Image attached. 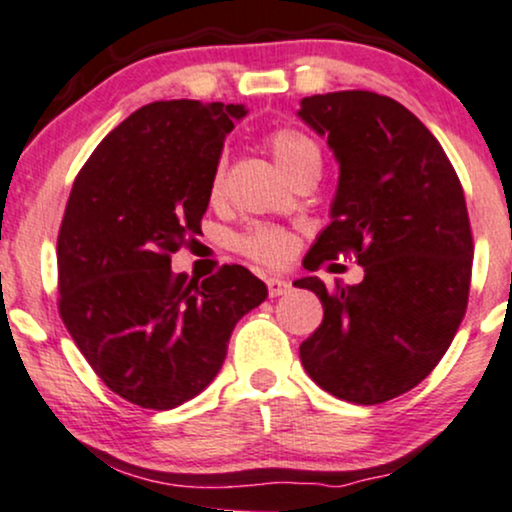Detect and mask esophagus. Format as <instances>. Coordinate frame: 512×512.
Here are the masks:
<instances>
[{
	"label": "esophagus",
	"instance_id": "obj_1",
	"mask_svg": "<svg viewBox=\"0 0 512 512\" xmlns=\"http://www.w3.org/2000/svg\"><path fill=\"white\" fill-rule=\"evenodd\" d=\"M268 294L270 297H282V294H287L292 290V285L287 280L282 278H268Z\"/></svg>",
	"mask_w": 512,
	"mask_h": 512
}]
</instances>
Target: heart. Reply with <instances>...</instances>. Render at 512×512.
Wrapping results in <instances>:
<instances>
[{"mask_svg":"<svg viewBox=\"0 0 512 512\" xmlns=\"http://www.w3.org/2000/svg\"><path fill=\"white\" fill-rule=\"evenodd\" d=\"M266 146L273 153L275 162L280 170L290 177L299 170V167L309 165V162H321V153L318 146L302 131L282 126V129H273L266 136ZM220 194V172L213 174L210 179V196ZM237 249L254 261L261 263H280L282 258L290 254V237L278 227L256 225L249 227L244 234L237 237Z\"/></svg>","mask_w":512,"mask_h":512,"instance_id":"heart-1","label":"heart"}]
</instances>
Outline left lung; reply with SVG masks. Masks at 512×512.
Returning a JSON list of instances; mask_svg holds the SVG:
<instances>
[{"label": "left lung", "instance_id": "left-lung-1", "mask_svg": "<svg viewBox=\"0 0 512 512\" xmlns=\"http://www.w3.org/2000/svg\"><path fill=\"white\" fill-rule=\"evenodd\" d=\"M297 117L328 138L340 167L330 225L304 268L350 249L364 268L359 285L335 290L316 275L294 282L323 304L299 357L330 395L378 405L434 371L465 316L474 254L465 194L436 136L393 98L311 95Z\"/></svg>", "mask_w": 512, "mask_h": 512}]
</instances>
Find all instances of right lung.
Returning <instances> with one entry per match:
<instances>
[{"instance_id": "add662e5", "label": "right lung", "mask_w": 512, "mask_h": 512, "mask_svg": "<svg viewBox=\"0 0 512 512\" xmlns=\"http://www.w3.org/2000/svg\"><path fill=\"white\" fill-rule=\"evenodd\" d=\"M244 105L150 102L78 172L57 239L59 314L112 393L172 410L218 376L237 321L268 297L244 266L203 282L170 256L201 232L225 136Z\"/></svg>"}]
</instances>
